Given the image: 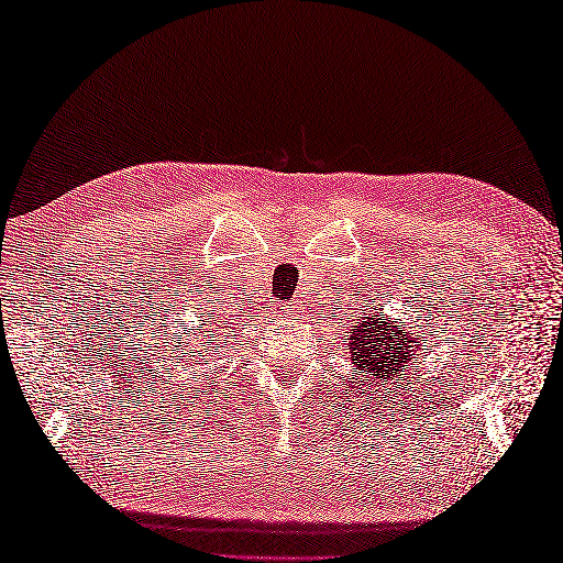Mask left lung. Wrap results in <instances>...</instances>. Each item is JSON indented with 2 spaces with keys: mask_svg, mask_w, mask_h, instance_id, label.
Returning a JSON list of instances; mask_svg holds the SVG:
<instances>
[{
  "mask_svg": "<svg viewBox=\"0 0 563 563\" xmlns=\"http://www.w3.org/2000/svg\"><path fill=\"white\" fill-rule=\"evenodd\" d=\"M418 333V331H416ZM421 339L409 333V327L404 321H394L385 317V312H377L369 307L365 317H361L351 329V361L355 373H363V377L373 382H385L399 377L406 373V367L413 361V355H421Z\"/></svg>",
  "mask_w": 563,
  "mask_h": 563,
  "instance_id": "obj_1",
  "label": "left lung"
}]
</instances>
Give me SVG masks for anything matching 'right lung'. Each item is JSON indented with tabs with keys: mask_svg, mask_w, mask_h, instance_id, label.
Here are the masks:
<instances>
[{
	"mask_svg": "<svg viewBox=\"0 0 563 563\" xmlns=\"http://www.w3.org/2000/svg\"><path fill=\"white\" fill-rule=\"evenodd\" d=\"M210 339H214V333H210ZM196 345V343H194ZM208 345H210V341H208Z\"/></svg>",
	"mask_w": 563,
	"mask_h": 563,
	"instance_id": "1",
	"label": "right lung"
}]
</instances>
